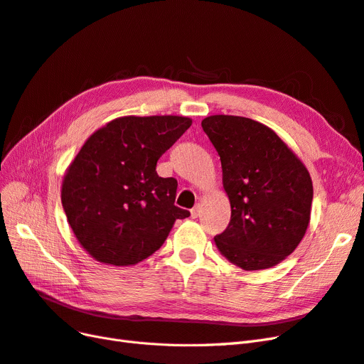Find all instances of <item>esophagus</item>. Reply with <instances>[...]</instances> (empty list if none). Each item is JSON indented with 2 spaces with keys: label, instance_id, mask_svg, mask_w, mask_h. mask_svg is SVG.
<instances>
[{
  "label": "esophagus",
  "instance_id": "esophagus-1",
  "mask_svg": "<svg viewBox=\"0 0 364 364\" xmlns=\"http://www.w3.org/2000/svg\"><path fill=\"white\" fill-rule=\"evenodd\" d=\"M198 215H200V206L196 205V206L191 209V217H193V218H197Z\"/></svg>",
  "mask_w": 364,
  "mask_h": 364
}]
</instances>
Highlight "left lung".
<instances>
[{
	"label": "left lung",
	"instance_id": "obj_1",
	"mask_svg": "<svg viewBox=\"0 0 364 364\" xmlns=\"http://www.w3.org/2000/svg\"><path fill=\"white\" fill-rule=\"evenodd\" d=\"M202 128L220 155L230 223L214 240L245 271L275 267L301 242L313 185L306 166L271 128L240 116H209Z\"/></svg>",
	"mask_w": 364,
	"mask_h": 364
}]
</instances>
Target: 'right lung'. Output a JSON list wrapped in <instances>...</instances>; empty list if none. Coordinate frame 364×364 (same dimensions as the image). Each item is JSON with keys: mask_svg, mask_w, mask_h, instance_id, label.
<instances>
[{"mask_svg": "<svg viewBox=\"0 0 364 364\" xmlns=\"http://www.w3.org/2000/svg\"><path fill=\"white\" fill-rule=\"evenodd\" d=\"M182 116H124L93 132L61 185V203L81 247L107 265H135L164 244L178 218V181L156 162L191 127Z\"/></svg>", "mask_w": 364, "mask_h": 364, "instance_id": "add662e5", "label": "right lung"}]
</instances>
